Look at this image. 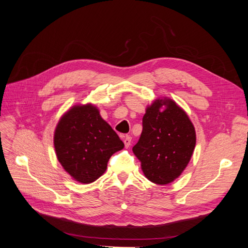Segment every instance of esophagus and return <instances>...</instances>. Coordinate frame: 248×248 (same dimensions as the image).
Here are the masks:
<instances>
[{"label":"esophagus","mask_w":248,"mask_h":248,"mask_svg":"<svg viewBox=\"0 0 248 248\" xmlns=\"http://www.w3.org/2000/svg\"><path fill=\"white\" fill-rule=\"evenodd\" d=\"M124 145H125L126 148H129L130 147V145H131V137L126 136L124 138Z\"/></svg>","instance_id":"1"}]
</instances>
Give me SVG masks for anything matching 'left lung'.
Returning <instances> with one entry per match:
<instances>
[{"instance_id": "left-lung-1", "label": "left lung", "mask_w": 248, "mask_h": 248, "mask_svg": "<svg viewBox=\"0 0 248 248\" xmlns=\"http://www.w3.org/2000/svg\"><path fill=\"white\" fill-rule=\"evenodd\" d=\"M162 105L166 108L161 111ZM196 147V130L186 112L170 99L154 101L142 118V131L133 153L150 181L164 185L177 179Z\"/></svg>"}]
</instances>
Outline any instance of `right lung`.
Masks as SVG:
<instances>
[{"mask_svg":"<svg viewBox=\"0 0 248 248\" xmlns=\"http://www.w3.org/2000/svg\"><path fill=\"white\" fill-rule=\"evenodd\" d=\"M54 142L60 163L81 183L98 179L110 156L124 148V142L91 104L66 112L57 126Z\"/></svg>","mask_w":248,"mask_h":248,"instance_id":"1","label":"right lung"}]
</instances>
